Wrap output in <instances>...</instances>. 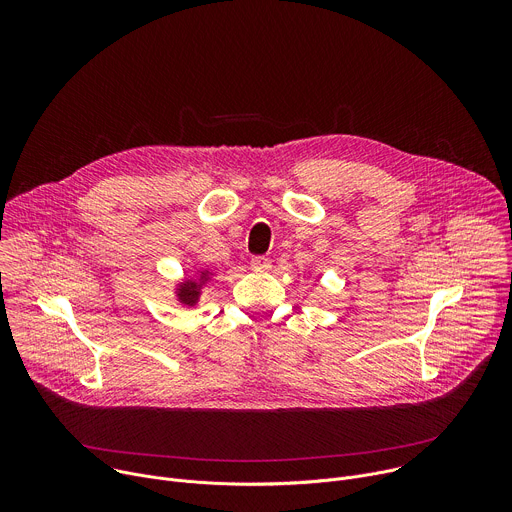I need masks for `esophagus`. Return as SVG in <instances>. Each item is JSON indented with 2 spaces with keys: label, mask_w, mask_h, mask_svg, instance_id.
Listing matches in <instances>:
<instances>
[{
  "label": "esophagus",
  "mask_w": 512,
  "mask_h": 512,
  "mask_svg": "<svg viewBox=\"0 0 512 512\" xmlns=\"http://www.w3.org/2000/svg\"><path fill=\"white\" fill-rule=\"evenodd\" d=\"M251 267L257 271H269L271 269V261L267 257H253L251 259Z\"/></svg>",
  "instance_id": "obj_1"
}]
</instances>
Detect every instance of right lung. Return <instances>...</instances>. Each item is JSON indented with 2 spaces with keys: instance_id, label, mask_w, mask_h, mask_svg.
<instances>
[{
  "instance_id": "right-lung-1",
  "label": "right lung",
  "mask_w": 512,
  "mask_h": 512,
  "mask_svg": "<svg viewBox=\"0 0 512 512\" xmlns=\"http://www.w3.org/2000/svg\"><path fill=\"white\" fill-rule=\"evenodd\" d=\"M214 277V271L206 265L196 269L192 275H186L184 279H180L174 287V298L186 306V308H194L200 302V296L204 287L210 283V279Z\"/></svg>"
}]
</instances>
